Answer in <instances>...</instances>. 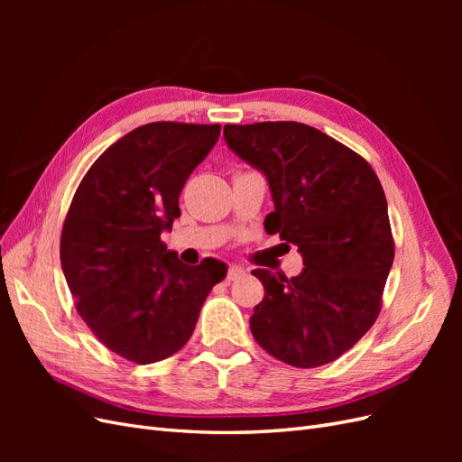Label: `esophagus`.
I'll use <instances>...</instances> for the list:
<instances>
[{
	"instance_id": "1",
	"label": "esophagus",
	"mask_w": 462,
	"mask_h": 462,
	"mask_svg": "<svg viewBox=\"0 0 462 462\" xmlns=\"http://www.w3.org/2000/svg\"><path fill=\"white\" fill-rule=\"evenodd\" d=\"M241 277H245V270H241V268H236V265H231V268L227 270V275H226V282H236V279H241Z\"/></svg>"
}]
</instances>
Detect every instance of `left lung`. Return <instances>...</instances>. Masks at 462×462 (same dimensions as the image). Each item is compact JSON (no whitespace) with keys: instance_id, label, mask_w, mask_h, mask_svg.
I'll use <instances>...</instances> for the list:
<instances>
[{"instance_id":"obj_1","label":"left lung","mask_w":462,"mask_h":462,"mask_svg":"<svg viewBox=\"0 0 462 462\" xmlns=\"http://www.w3.org/2000/svg\"><path fill=\"white\" fill-rule=\"evenodd\" d=\"M227 146L260 170L275 209L263 227L299 246L297 277L254 270L265 295L250 318L256 343L295 368L339 358L382 310L395 256L387 200L370 163L297 121L226 125Z\"/></svg>"}]
</instances>
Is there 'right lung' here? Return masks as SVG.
<instances>
[{
  "label": "right lung",
  "mask_w": 462,
  "mask_h": 462,
  "mask_svg": "<svg viewBox=\"0 0 462 462\" xmlns=\"http://www.w3.org/2000/svg\"><path fill=\"white\" fill-rule=\"evenodd\" d=\"M219 133V125L175 121L136 127L92 163L69 206L60 256L77 312L109 351L136 365L183 348L227 273L214 258L187 265L162 241Z\"/></svg>",
  "instance_id": "obj_1"
}]
</instances>
